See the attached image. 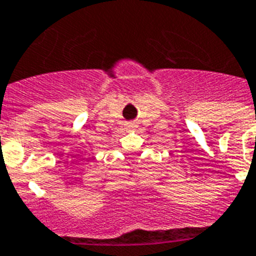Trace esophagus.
<instances>
[{
	"label": "esophagus",
	"mask_w": 256,
	"mask_h": 256,
	"mask_svg": "<svg viewBox=\"0 0 256 256\" xmlns=\"http://www.w3.org/2000/svg\"><path fill=\"white\" fill-rule=\"evenodd\" d=\"M136 123H134V122H130V123H128L126 124V128H128V130H133V128H136Z\"/></svg>",
	"instance_id": "1"
}]
</instances>
